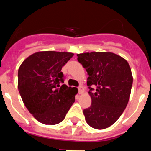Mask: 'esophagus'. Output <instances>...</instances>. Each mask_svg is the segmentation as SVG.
Segmentation results:
<instances>
[{"label": "esophagus", "instance_id": "1", "mask_svg": "<svg viewBox=\"0 0 151 151\" xmlns=\"http://www.w3.org/2000/svg\"><path fill=\"white\" fill-rule=\"evenodd\" d=\"M78 93H79V94H82V92H83V88H82V85L78 86Z\"/></svg>", "mask_w": 151, "mask_h": 151}]
</instances>
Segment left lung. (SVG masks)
I'll return each mask as SVG.
<instances>
[{"instance_id": "8db88e82", "label": "left lung", "mask_w": 151, "mask_h": 151, "mask_svg": "<svg viewBox=\"0 0 151 151\" xmlns=\"http://www.w3.org/2000/svg\"><path fill=\"white\" fill-rule=\"evenodd\" d=\"M77 57L88 75L87 85L91 97V105L83 111L85 120L96 129L110 127L129 102L133 82L130 66L110 52L84 53Z\"/></svg>"}]
</instances>
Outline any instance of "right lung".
Returning a JSON list of instances; mask_svg holds the SVG:
<instances>
[{
    "instance_id": "add662e5",
    "label": "right lung",
    "mask_w": 151,
    "mask_h": 151,
    "mask_svg": "<svg viewBox=\"0 0 151 151\" xmlns=\"http://www.w3.org/2000/svg\"><path fill=\"white\" fill-rule=\"evenodd\" d=\"M73 56L68 52H37L19 68V92L29 113L41 123L62 122L75 102L78 89L63 84L61 72Z\"/></svg>"
}]
</instances>
